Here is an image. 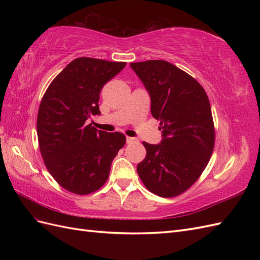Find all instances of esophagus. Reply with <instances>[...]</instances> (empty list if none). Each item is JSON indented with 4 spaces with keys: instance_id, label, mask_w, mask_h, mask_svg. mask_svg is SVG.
Here are the masks:
<instances>
[{
    "instance_id": "esophagus-1",
    "label": "esophagus",
    "mask_w": 260,
    "mask_h": 260,
    "mask_svg": "<svg viewBox=\"0 0 260 260\" xmlns=\"http://www.w3.org/2000/svg\"><path fill=\"white\" fill-rule=\"evenodd\" d=\"M126 142H127V144H132V143H135V142H137V140L135 139V137L127 136V137H126Z\"/></svg>"
}]
</instances>
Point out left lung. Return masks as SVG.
I'll return each instance as SVG.
<instances>
[{
    "instance_id": "8db88e82",
    "label": "left lung",
    "mask_w": 260,
    "mask_h": 260,
    "mask_svg": "<svg viewBox=\"0 0 260 260\" xmlns=\"http://www.w3.org/2000/svg\"><path fill=\"white\" fill-rule=\"evenodd\" d=\"M131 67L151 97V113L161 123L163 139L143 142L146 156L137 173L148 191L163 198L180 196L200 178L214 147V125L203 87L185 71L164 60Z\"/></svg>"
}]
</instances>
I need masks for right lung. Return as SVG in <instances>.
I'll list each match as a JSON object with an SVG mask.
<instances>
[{"mask_svg": "<svg viewBox=\"0 0 260 260\" xmlns=\"http://www.w3.org/2000/svg\"><path fill=\"white\" fill-rule=\"evenodd\" d=\"M126 62L80 57L73 60L42 97L37 118L39 147L49 173L63 189L89 194L105 184L126 137L98 131L86 120L99 115V93Z\"/></svg>", "mask_w": 260, "mask_h": 260, "instance_id": "right-lung-1", "label": "right lung"}]
</instances>
